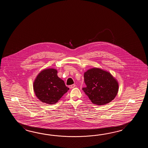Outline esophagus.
Instances as JSON below:
<instances>
[{"label":"esophagus","instance_id":"34e87169","mask_svg":"<svg viewBox=\"0 0 148 148\" xmlns=\"http://www.w3.org/2000/svg\"><path fill=\"white\" fill-rule=\"evenodd\" d=\"M75 84H73V85H70L69 86V87L70 89H72V88H75Z\"/></svg>","mask_w":148,"mask_h":148}]
</instances>
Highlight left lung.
<instances>
[{
    "label": "left lung",
    "instance_id": "left-lung-1",
    "mask_svg": "<svg viewBox=\"0 0 148 148\" xmlns=\"http://www.w3.org/2000/svg\"><path fill=\"white\" fill-rule=\"evenodd\" d=\"M86 87L82 90L93 104L102 105L110 103L119 90L116 79L110 73L97 68L89 69L84 73Z\"/></svg>",
    "mask_w": 148,
    "mask_h": 148
}]
</instances>
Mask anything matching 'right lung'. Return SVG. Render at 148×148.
I'll list each match as a JSON object with an SVG mask.
<instances>
[{
	"label": "right lung",
	"instance_id": "obj_1",
	"mask_svg": "<svg viewBox=\"0 0 148 148\" xmlns=\"http://www.w3.org/2000/svg\"><path fill=\"white\" fill-rule=\"evenodd\" d=\"M54 69H47L39 73L33 83L36 96L41 101L47 104H54L66 94L69 88L57 75Z\"/></svg>",
	"mask_w": 148,
	"mask_h": 148
}]
</instances>
